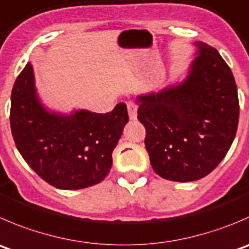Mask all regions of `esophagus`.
<instances>
[{
	"mask_svg": "<svg viewBox=\"0 0 249 249\" xmlns=\"http://www.w3.org/2000/svg\"><path fill=\"white\" fill-rule=\"evenodd\" d=\"M127 112H129V118L130 120H136L137 119V106L134 102H127L126 103Z\"/></svg>",
	"mask_w": 249,
	"mask_h": 249,
	"instance_id": "34e87169",
	"label": "esophagus"
}]
</instances>
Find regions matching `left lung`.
<instances>
[{"label":"left lung","instance_id":"left-lung-1","mask_svg":"<svg viewBox=\"0 0 249 249\" xmlns=\"http://www.w3.org/2000/svg\"><path fill=\"white\" fill-rule=\"evenodd\" d=\"M196 58L181 83L137 96V118L153 170L189 182L204 178L226 156L240 115L232 71L218 51L196 41Z\"/></svg>","mask_w":249,"mask_h":249}]
</instances>
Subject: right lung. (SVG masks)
<instances>
[{"instance_id": "add662e5", "label": "right lung", "mask_w": 249, "mask_h": 249, "mask_svg": "<svg viewBox=\"0 0 249 249\" xmlns=\"http://www.w3.org/2000/svg\"><path fill=\"white\" fill-rule=\"evenodd\" d=\"M9 120L19 153L40 178L55 189L80 190L108 175L129 115L125 103L105 114L48 109L38 97L34 68L28 63L12 90Z\"/></svg>"}]
</instances>
